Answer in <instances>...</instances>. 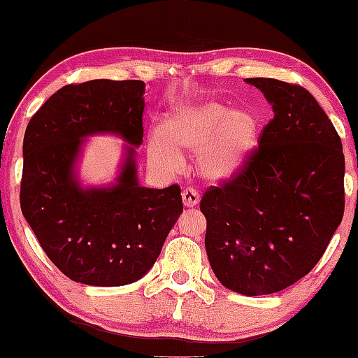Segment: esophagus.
Masks as SVG:
<instances>
[{"mask_svg":"<svg viewBox=\"0 0 358 358\" xmlns=\"http://www.w3.org/2000/svg\"><path fill=\"white\" fill-rule=\"evenodd\" d=\"M180 196H182L184 206H187V208L196 206V204L199 203L198 191L192 189V187H186V189H182V192H180Z\"/></svg>","mask_w":358,"mask_h":358,"instance_id":"1","label":"esophagus"}]
</instances>
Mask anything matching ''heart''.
I'll use <instances>...</instances> for the list:
<instances>
[{
    "instance_id": "obj_1",
    "label": "heart",
    "mask_w": 358,
    "mask_h": 358,
    "mask_svg": "<svg viewBox=\"0 0 358 358\" xmlns=\"http://www.w3.org/2000/svg\"><path fill=\"white\" fill-rule=\"evenodd\" d=\"M259 116L245 108L230 110L215 98L180 103L169 111L162 128L147 136L148 160L160 171L178 172L182 154L196 152L204 178L224 179L245 166L259 142Z\"/></svg>"
}]
</instances>
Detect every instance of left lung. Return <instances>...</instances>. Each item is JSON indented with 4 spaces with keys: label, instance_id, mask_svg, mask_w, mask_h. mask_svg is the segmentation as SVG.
Here are the masks:
<instances>
[{
    "label": "left lung",
    "instance_id": "left-lung-1",
    "mask_svg": "<svg viewBox=\"0 0 358 358\" xmlns=\"http://www.w3.org/2000/svg\"><path fill=\"white\" fill-rule=\"evenodd\" d=\"M274 118L245 166L208 187L206 254L220 282L245 296L279 292L313 271L345 211V157L327 113L299 84L247 79Z\"/></svg>",
    "mask_w": 358,
    "mask_h": 358
}]
</instances>
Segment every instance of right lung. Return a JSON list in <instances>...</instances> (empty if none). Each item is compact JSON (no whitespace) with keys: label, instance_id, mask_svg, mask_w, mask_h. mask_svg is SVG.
Instances as JSON below:
<instances>
[{"label":"right lung","instance_id":"1","mask_svg":"<svg viewBox=\"0 0 358 358\" xmlns=\"http://www.w3.org/2000/svg\"><path fill=\"white\" fill-rule=\"evenodd\" d=\"M143 91L136 79L67 84L25 130L20 206L52 264L76 282L113 287L138 280L182 213L178 184L138 186L134 147L115 187L84 191L72 179L83 136L115 131L142 143Z\"/></svg>","mask_w":358,"mask_h":358}]
</instances>
